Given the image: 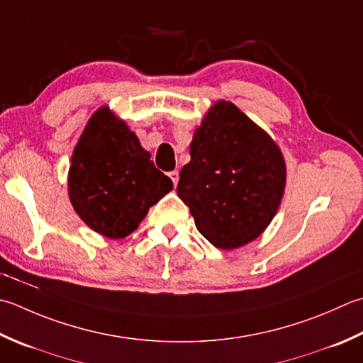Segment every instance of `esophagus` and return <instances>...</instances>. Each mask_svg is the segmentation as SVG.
<instances>
[{
  "label": "esophagus",
  "mask_w": 363,
  "mask_h": 363,
  "mask_svg": "<svg viewBox=\"0 0 363 363\" xmlns=\"http://www.w3.org/2000/svg\"><path fill=\"white\" fill-rule=\"evenodd\" d=\"M169 177H172V181H173L174 187H176L177 182H179V172H172V173H169Z\"/></svg>",
  "instance_id": "1"
}]
</instances>
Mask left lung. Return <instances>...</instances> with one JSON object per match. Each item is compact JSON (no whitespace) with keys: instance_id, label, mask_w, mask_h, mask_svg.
Wrapping results in <instances>:
<instances>
[{"instance_id":"obj_1","label":"left lung","mask_w":363,"mask_h":363,"mask_svg":"<svg viewBox=\"0 0 363 363\" xmlns=\"http://www.w3.org/2000/svg\"><path fill=\"white\" fill-rule=\"evenodd\" d=\"M177 195L212 245L234 250L259 238L280 208L286 162L264 129L228 101L203 116Z\"/></svg>"}]
</instances>
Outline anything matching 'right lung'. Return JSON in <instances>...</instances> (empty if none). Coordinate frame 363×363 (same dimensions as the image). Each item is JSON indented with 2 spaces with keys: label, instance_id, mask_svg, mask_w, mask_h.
Masks as SVG:
<instances>
[{
  "label": "right lung",
  "instance_id": "1",
  "mask_svg": "<svg viewBox=\"0 0 363 363\" xmlns=\"http://www.w3.org/2000/svg\"><path fill=\"white\" fill-rule=\"evenodd\" d=\"M173 190L151 154L108 105L92 113L70 157L67 194L92 231L108 239L129 236L151 206Z\"/></svg>",
  "mask_w": 363,
  "mask_h": 363
}]
</instances>
